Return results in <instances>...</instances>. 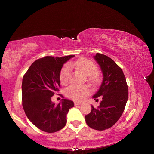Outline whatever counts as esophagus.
<instances>
[{"instance_id":"34e87169","label":"esophagus","mask_w":154,"mask_h":154,"mask_svg":"<svg viewBox=\"0 0 154 154\" xmlns=\"http://www.w3.org/2000/svg\"><path fill=\"white\" fill-rule=\"evenodd\" d=\"M81 104H82V103H81V102H77V101L75 102V105L76 106H77L81 105Z\"/></svg>"}]
</instances>
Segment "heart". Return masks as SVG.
<instances>
[{
  "label": "heart",
  "mask_w": 154,
  "mask_h": 154,
  "mask_svg": "<svg viewBox=\"0 0 154 154\" xmlns=\"http://www.w3.org/2000/svg\"><path fill=\"white\" fill-rule=\"evenodd\" d=\"M71 67H76L86 75H91L89 79L92 83L99 82V76L94 72L97 71V66L95 63L87 59H83L78 61H72L69 64H66L62 69L60 74V80L63 85L68 83L71 71ZM91 92L88 85H71L66 90L67 96L74 100H82Z\"/></svg>",
  "instance_id": "b5f03b06"
}]
</instances>
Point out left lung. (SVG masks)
I'll return each mask as SVG.
<instances>
[{
  "mask_svg": "<svg viewBox=\"0 0 154 154\" xmlns=\"http://www.w3.org/2000/svg\"><path fill=\"white\" fill-rule=\"evenodd\" d=\"M101 69L103 79L92 97L101 101L97 108L92 105L91 112L85 116L92 129L103 131L112 127L123 113L128 99V87L122 69L109 57L97 53L94 57Z\"/></svg>",
  "mask_w": 154,
  "mask_h": 154,
  "instance_id": "8db88e82",
  "label": "left lung"
}]
</instances>
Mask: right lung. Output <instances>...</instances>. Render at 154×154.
<instances>
[{
	"label": "right lung",
	"instance_id": "obj_1",
	"mask_svg": "<svg viewBox=\"0 0 154 154\" xmlns=\"http://www.w3.org/2000/svg\"><path fill=\"white\" fill-rule=\"evenodd\" d=\"M74 57L41 58L32 63L23 77V109L29 120L41 131L52 133L66 124L67 114L74 103L61 95L62 102L57 105L51 101V97L59 91L63 63Z\"/></svg>",
	"mask_w": 154,
	"mask_h": 154
}]
</instances>
